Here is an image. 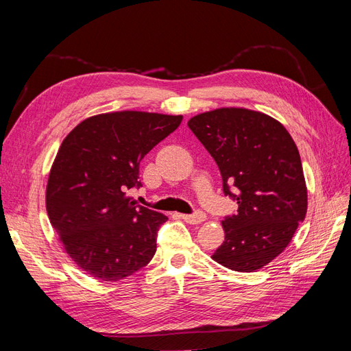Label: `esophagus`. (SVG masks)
Instances as JSON below:
<instances>
[{
	"instance_id": "34e87169",
	"label": "esophagus",
	"mask_w": 351,
	"mask_h": 351,
	"mask_svg": "<svg viewBox=\"0 0 351 351\" xmlns=\"http://www.w3.org/2000/svg\"><path fill=\"white\" fill-rule=\"evenodd\" d=\"M180 217H182V219H184L187 224H200L202 221L206 219V215L202 210H197V212H195V214H190V215L182 214Z\"/></svg>"
}]
</instances>
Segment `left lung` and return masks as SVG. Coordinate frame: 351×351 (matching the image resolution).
<instances>
[{
	"label": "left lung",
	"instance_id": "obj_1",
	"mask_svg": "<svg viewBox=\"0 0 351 351\" xmlns=\"http://www.w3.org/2000/svg\"><path fill=\"white\" fill-rule=\"evenodd\" d=\"M187 125L215 159L224 195L239 205L222 221L226 240L212 259L232 271H258L289 246L306 217L299 149L280 121L246 108L208 111Z\"/></svg>",
	"mask_w": 351,
	"mask_h": 351
}]
</instances>
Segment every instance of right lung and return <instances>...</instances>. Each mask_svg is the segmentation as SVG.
Wrapping results in <instances>:
<instances>
[{
    "mask_svg": "<svg viewBox=\"0 0 351 351\" xmlns=\"http://www.w3.org/2000/svg\"><path fill=\"white\" fill-rule=\"evenodd\" d=\"M182 115L120 111L89 117L62 141L47 184L51 226L80 269L119 281L151 262L168 219L125 190L141 187L143 156L182 123Z\"/></svg>",
    "mask_w": 351,
    "mask_h": 351,
    "instance_id": "add662e5",
    "label": "right lung"
}]
</instances>
